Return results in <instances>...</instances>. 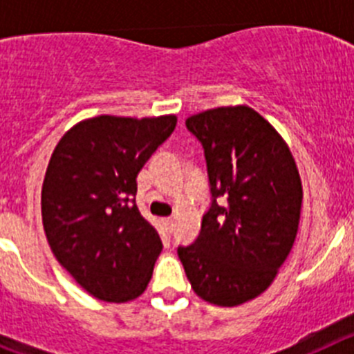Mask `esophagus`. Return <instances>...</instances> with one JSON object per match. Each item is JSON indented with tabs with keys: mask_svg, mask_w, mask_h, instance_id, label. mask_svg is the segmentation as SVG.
I'll return each mask as SVG.
<instances>
[{
	"mask_svg": "<svg viewBox=\"0 0 354 354\" xmlns=\"http://www.w3.org/2000/svg\"><path fill=\"white\" fill-rule=\"evenodd\" d=\"M162 223H165V227H167V230L168 232H171V230H174V218H167V220H162Z\"/></svg>",
	"mask_w": 354,
	"mask_h": 354,
	"instance_id": "34e87169",
	"label": "esophagus"
}]
</instances>
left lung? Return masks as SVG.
I'll use <instances>...</instances> for the list:
<instances>
[{
    "instance_id": "1",
    "label": "left lung",
    "mask_w": 354,
    "mask_h": 354,
    "mask_svg": "<svg viewBox=\"0 0 354 354\" xmlns=\"http://www.w3.org/2000/svg\"><path fill=\"white\" fill-rule=\"evenodd\" d=\"M204 149L211 204L192 245L177 248L193 290L221 306L257 298L296 239L301 180L290 150L248 106L186 120Z\"/></svg>"
}]
</instances>
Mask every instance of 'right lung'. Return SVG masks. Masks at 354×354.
Returning <instances> with one entry per match:
<instances>
[{
  "instance_id": "obj_1",
  "label": "right lung",
  "mask_w": 354,
  "mask_h": 354,
  "mask_svg": "<svg viewBox=\"0 0 354 354\" xmlns=\"http://www.w3.org/2000/svg\"><path fill=\"white\" fill-rule=\"evenodd\" d=\"M177 118L101 117L58 142L42 184V223L56 261L109 303L138 298L162 250L140 214L136 175L170 138Z\"/></svg>"
}]
</instances>
